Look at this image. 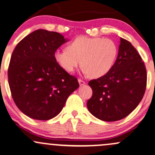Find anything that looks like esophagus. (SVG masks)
I'll return each mask as SVG.
<instances>
[{
	"mask_svg": "<svg viewBox=\"0 0 155 155\" xmlns=\"http://www.w3.org/2000/svg\"><path fill=\"white\" fill-rule=\"evenodd\" d=\"M78 81H79L80 86H83V85H84L85 84H86V82H85L84 81H83V80H81V79H78Z\"/></svg>",
	"mask_w": 155,
	"mask_h": 155,
	"instance_id": "obj_1",
	"label": "esophagus"
}]
</instances>
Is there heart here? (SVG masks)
<instances>
[{
  "mask_svg": "<svg viewBox=\"0 0 155 155\" xmlns=\"http://www.w3.org/2000/svg\"><path fill=\"white\" fill-rule=\"evenodd\" d=\"M118 54L116 44L110 39L79 37L66 50H57L54 58L63 70L73 73L82 65L83 73L93 78L105 76L111 69Z\"/></svg>",
  "mask_w": 155,
  "mask_h": 155,
  "instance_id": "1",
  "label": "heart"
}]
</instances>
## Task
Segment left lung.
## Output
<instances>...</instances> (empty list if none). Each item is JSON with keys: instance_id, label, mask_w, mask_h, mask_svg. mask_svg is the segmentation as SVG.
<instances>
[{"instance_id": "8db88e82", "label": "left lung", "mask_w": 155, "mask_h": 155, "mask_svg": "<svg viewBox=\"0 0 155 155\" xmlns=\"http://www.w3.org/2000/svg\"><path fill=\"white\" fill-rule=\"evenodd\" d=\"M92 96L87 108L104 121L126 118L142 100L147 87V70L136 48L120 37L116 61L105 76L91 80Z\"/></svg>"}]
</instances>
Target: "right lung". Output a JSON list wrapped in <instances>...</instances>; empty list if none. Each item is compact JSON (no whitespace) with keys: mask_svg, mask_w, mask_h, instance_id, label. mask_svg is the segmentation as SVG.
Returning <instances> with one entry per match:
<instances>
[{"mask_svg":"<svg viewBox=\"0 0 155 155\" xmlns=\"http://www.w3.org/2000/svg\"><path fill=\"white\" fill-rule=\"evenodd\" d=\"M68 40L60 33L37 29L20 41L9 63L8 84L18 109L29 118L47 120L58 115L79 87L54 53Z\"/></svg>","mask_w":155,"mask_h":155,"instance_id":"1","label":"right lung"}]
</instances>
